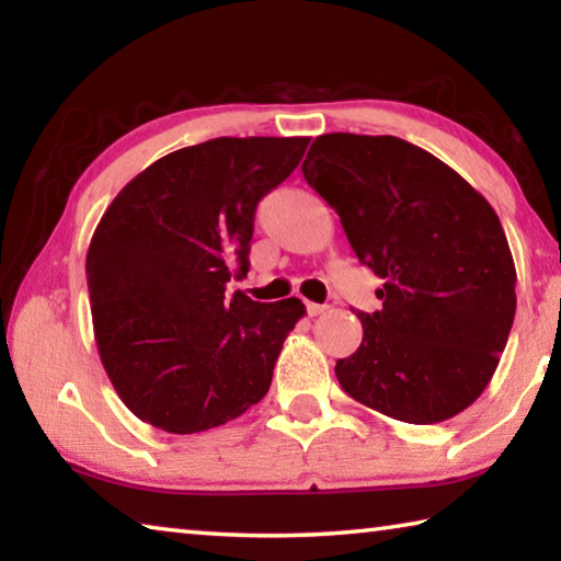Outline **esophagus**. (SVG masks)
<instances>
[{"mask_svg":"<svg viewBox=\"0 0 561 561\" xmlns=\"http://www.w3.org/2000/svg\"><path fill=\"white\" fill-rule=\"evenodd\" d=\"M327 309H329V307H324V304H314V301L307 304V314H309L311 319L327 314Z\"/></svg>","mask_w":561,"mask_h":561,"instance_id":"esophagus-1","label":"esophagus"}]
</instances>
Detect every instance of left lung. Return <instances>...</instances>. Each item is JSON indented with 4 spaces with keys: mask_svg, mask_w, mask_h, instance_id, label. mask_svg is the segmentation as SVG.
Listing matches in <instances>:
<instances>
[{
    "mask_svg": "<svg viewBox=\"0 0 561 561\" xmlns=\"http://www.w3.org/2000/svg\"><path fill=\"white\" fill-rule=\"evenodd\" d=\"M383 287L336 360L344 391L415 425L478 401L515 321V260L497 213L450 165L396 136L327 133L301 163Z\"/></svg>",
    "mask_w": 561,
    "mask_h": 561,
    "instance_id": "1",
    "label": "left lung"
}]
</instances>
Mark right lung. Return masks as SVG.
<instances>
[{
    "instance_id": "obj_1",
    "label": "right lung",
    "mask_w": 561,
    "mask_h": 561,
    "mask_svg": "<svg viewBox=\"0 0 561 561\" xmlns=\"http://www.w3.org/2000/svg\"><path fill=\"white\" fill-rule=\"evenodd\" d=\"M309 138H215L168 153L113 197L87 254L93 339L113 388L153 428L190 435L240 417L270 391L307 314L297 297H227L250 270L254 210Z\"/></svg>"
}]
</instances>
